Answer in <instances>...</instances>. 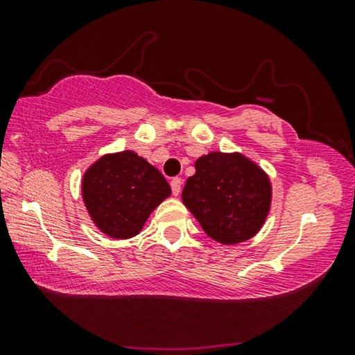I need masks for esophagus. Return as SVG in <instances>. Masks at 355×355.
<instances>
[{
    "label": "esophagus",
    "mask_w": 355,
    "mask_h": 355,
    "mask_svg": "<svg viewBox=\"0 0 355 355\" xmlns=\"http://www.w3.org/2000/svg\"><path fill=\"white\" fill-rule=\"evenodd\" d=\"M181 186H182V179L181 178H173L171 179L173 196H179V192H181Z\"/></svg>",
    "instance_id": "1"
}]
</instances>
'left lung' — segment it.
<instances>
[{"instance_id": "1", "label": "left lung", "mask_w": 355, "mask_h": 355, "mask_svg": "<svg viewBox=\"0 0 355 355\" xmlns=\"http://www.w3.org/2000/svg\"><path fill=\"white\" fill-rule=\"evenodd\" d=\"M182 202L211 239L239 244L263 226L271 184L244 155L211 152L196 162V174L182 189Z\"/></svg>"}]
</instances>
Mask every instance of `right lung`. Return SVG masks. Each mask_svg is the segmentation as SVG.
Masks as SVG:
<instances>
[{
    "label": "right lung",
    "instance_id": "1",
    "mask_svg": "<svg viewBox=\"0 0 355 355\" xmlns=\"http://www.w3.org/2000/svg\"><path fill=\"white\" fill-rule=\"evenodd\" d=\"M169 193L171 187L163 174L130 150L105 155L82 179L90 218L113 239L139 234L150 213Z\"/></svg>",
    "mask_w": 355,
    "mask_h": 355
}]
</instances>
